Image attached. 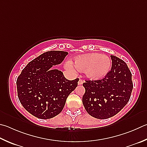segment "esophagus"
Listing matches in <instances>:
<instances>
[{"instance_id": "34e87169", "label": "esophagus", "mask_w": 147, "mask_h": 147, "mask_svg": "<svg viewBox=\"0 0 147 147\" xmlns=\"http://www.w3.org/2000/svg\"><path fill=\"white\" fill-rule=\"evenodd\" d=\"M83 83H84V81L82 80H81V79H80L79 80V81H78V85H82L83 84Z\"/></svg>"}]
</instances>
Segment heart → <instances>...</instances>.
<instances>
[{
  "label": "heart",
  "instance_id": "b5f03b06",
  "mask_svg": "<svg viewBox=\"0 0 147 147\" xmlns=\"http://www.w3.org/2000/svg\"><path fill=\"white\" fill-rule=\"evenodd\" d=\"M74 67L77 70L83 71L88 78L100 80L105 77L110 71L111 60L107 56L99 53L79 55L74 58ZM66 66L73 70V66L67 62Z\"/></svg>",
  "mask_w": 147,
  "mask_h": 147
}]
</instances>
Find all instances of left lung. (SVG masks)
Returning <instances> with one entry per match:
<instances>
[{"mask_svg":"<svg viewBox=\"0 0 147 147\" xmlns=\"http://www.w3.org/2000/svg\"><path fill=\"white\" fill-rule=\"evenodd\" d=\"M111 58V70L105 78L83 84V104L88 114L97 119L118 114L129 102L133 89L132 74L126 63L114 55Z\"/></svg>","mask_w":147,"mask_h":147,"instance_id":"left-lung-1","label":"left lung"}]
</instances>
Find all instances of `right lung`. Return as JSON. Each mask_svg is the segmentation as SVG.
I'll return each mask as SVG.
<instances>
[{"mask_svg": "<svg viewBox=\"0 0 147 147\" xmlns=\"http://www.w3.org/2000/svg\"><path fill=\"white\" fill-rule=\"evenodd\" d=\"M68 55L51 51L31 61L17 78L18 97L26 111L40 119H50L63 110L70 93L78 85V78L69 80L53 65L63 62Z\"/></svg>", "mask_w": 147, "mask_h": 147, "instance_id": "1", "label": "right lung"}]
</instances>
